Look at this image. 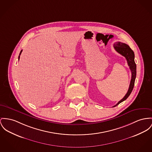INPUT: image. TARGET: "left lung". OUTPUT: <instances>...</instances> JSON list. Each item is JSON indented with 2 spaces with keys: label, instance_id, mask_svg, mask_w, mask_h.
<instances>
[{
  "label": "left lung",
  "instance_id": "1",
  "mask_svg": "<svg viewBox=\"0 0 152 152\" xmlns=\"http://www.w3.org/2000/svg\"><path fill=\"white\" fill-rule=\"evenodd\" d=\"M113 47L115 50L118 53H119L122 56L126 58L127 61V64L132 72V80L130 81V84L129 86V90L127 92L126 94L124 96V97L121 99V100L119 101L115 105H114L113 106L114 107L119 105L121 102L126 100L130 95L133 89V88L134 86V83L136 78L137 66L134 61V57H135L134 53L127 44L125 43H123L121 42H116L113 44Z\"/></svg>",
  "mask_w": 152,
  "mask_h": 152
}]
</instances>
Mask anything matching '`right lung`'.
<instances>
[{"mask_svg":"<svg viewBox=\"0 0 152 152\" xmlns=\"http://www.w3.org/2000/svg\"><path fill=\"white\" fill-rule=\"evenodd\" d=\"M22 50H21L20 52V55H19V56H18V59H20V53H21V52H22Z\"/></svg>","mask_w":152,"mask_h":152,"instance_id":"right-lung-1","label":"right lung"}]
</instances>
